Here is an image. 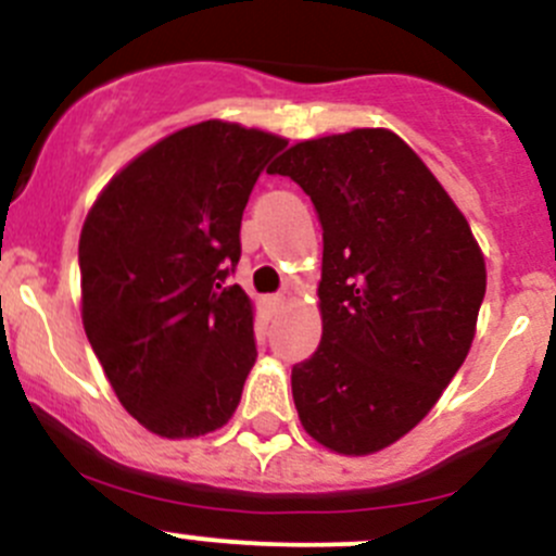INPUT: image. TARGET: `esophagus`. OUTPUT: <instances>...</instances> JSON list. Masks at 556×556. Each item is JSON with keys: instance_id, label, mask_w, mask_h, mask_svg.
<instances>
[{"instance_id": "34e87169", "label": "esophagus", "mask_w": 556, "mask_h": 556, "mask_svg": "<svg viewBox=\"0 0 556 556\" xmlns=\"http://www.w3.org/2000/svg\"><path fill=\"white\" fill-rule=\"evenodd\" d=\"M268 306H271V312H279L285 306V295L277 293V295H268Z\"/></svg>"}]
</instances>
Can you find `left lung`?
Returning <instances> with one entry per match:
<instances>
[{"label":"left lung","instance_id":"8db88e82","mask_svg":"<svg viewBox=\"0 0 556 556\" xmlns=\"http://www.w3.org/2000/svg\"><path fill=\"white\" fill-rule=\"evenodd\" d=\"M268 172L299 182L323 226V339L290 377L301 425L330 452L384 450L463 366L484 255L433 172L387 128L306 139Z\"/></svg>","mask_w":556,"mask_h":556}]
</instances>
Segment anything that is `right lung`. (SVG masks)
I'll use <instances>...</instances> for the list:
<instances>
[{
    "label": "right lung",
    "mask_w": 556,
    "mask_h": 556,
    "mask_svg": "<svg viewBox=\"0 0 556 556\" xmlns=\"http://www.w3.org/2000/svg\"><path fill=\"white\" fill-rule=\"evenodd\" d=\"M285 144L195 123L137 155L88 212L83 325L117 401L150 433L195 439L237 412L257 350L250 299L226 279L252 188Z\"/></svg>",
    "instance_id": "obj_1"
}]
</instances>
